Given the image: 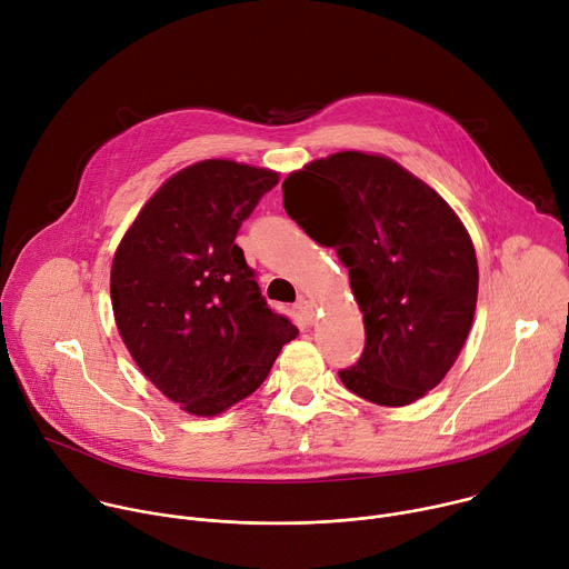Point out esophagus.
Listing matches in <instances>:
<instances>
[{
	"instance_id": "esophagus-1",
	"label": "esophagus",
	"mask_w": 569,
	"mask_h": 569,
	"mask_svg": "<svg viewBox=\"0 0 569 569\" xmlns=\"http://www.w3.org/2000/svg\"><path fill=\"white\" fill-rule=\"evenodd\" d=\"M295 308L299 310V315L303 317L306 323H315V306H312V301H308L306 297H299Z\"/></svg>"
}]
</instances>
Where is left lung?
Instances as JSON below:
<instances>
[{"mask_svg": "<svg viewBox=\"0 0 569 569\" xmlns=\"http://www.w3.org/2000/svg\"><path fill=\"white\" fill-rule=\"evenodd\" d=\"M286 213L349 268L365 351L340 371L356 396L400 408L455 365L477 303L472 240L450 204L393 159H315L283 182Z\"/></svg>", "mask_w": 569, "mask_h": 569, "instance_id": "left-lung-1", "label": "left lung"}]
</instances>
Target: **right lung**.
Masks as SVG:
<instances>
[{"mask_svg":"<svg viewBox=\"0 0 569 569\" xmlns=\"http://www.w3.org/2000/svg\"><path fill=\"white\" fill-rule=\"evenodd\" d=\"M279 173L204 159L169 178L119 242L110 295L143 376L182 410L213 417L268 378L297 336L254 279L236 233Z\"/></svg>","mask_w":569,"mask_h":569,"instance_id":"right-lung-1","label":"right lung"}]
</instances>
